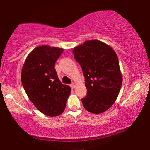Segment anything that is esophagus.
<instances>
[{"instance_id": "obj_1", "label": "esophagus", "mask_w": 150, "mask_h": 150, "mask_svg": "<svg viewBox=\"0 0 150 150\" xmlns=\"http://www.w3.org/2000/svg\"><path fill=\"white\" fill-rule=\"evenodd\" d=\"M70 87H71V89H75V88H76V84L71 83L70 85Z\"/></svg>"}]
</instances>
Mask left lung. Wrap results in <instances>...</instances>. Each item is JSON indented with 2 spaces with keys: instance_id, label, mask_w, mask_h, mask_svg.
<instances>
[{
  "instance_id": "obj_1",
  "label": "left lung",
  "mask_w": 150,
  "mask_h": 150,
  "mask_svg": "<svg viewBox=\"0 0 150 150\" xmlns=\"http://www.w3.org/2000/svg\"><path fill=\"white\" fill-rule=\"evenodd\" d=\"M74 59L81 65L87 94L82 99L84 107L94 114L105 112L117 98L122 75L116 52L101 41H86L73 48Z\"/></svg>"
}]
</instances>
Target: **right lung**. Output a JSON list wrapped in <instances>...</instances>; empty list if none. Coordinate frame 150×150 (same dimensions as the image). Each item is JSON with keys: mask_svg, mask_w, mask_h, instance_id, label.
Here are the masks:
<instances>
[{"mask_svg": "<svg viewBox=\"0 0 150 150\" xmlns=\"http://www.w3.org/2000/svg\"><path fill=\"white\" fill-rule=\"evenodd\" d=\"M63 49L48 45L33 49L22 66L21 81L30 102L43 114L56 117L64 110L71 88L63 85L54 64Z\"/></svg>", "mask_w": 150, "mask_h": 150, "instance_id": "add662e5", "label": "right lung"}]
</instances>
